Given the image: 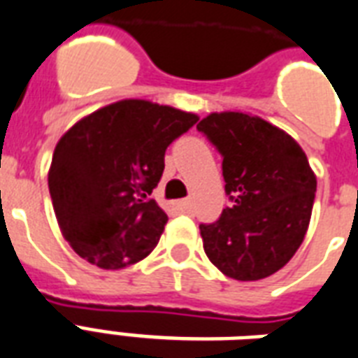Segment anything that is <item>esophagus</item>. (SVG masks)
Masks as SVG:
<instances>
[{
  "mask_svg": "<svg viewBox=\"0 0 358 358\" xmlns=\"http://www.w3.org/2000/svg\"><path fill=\"white\" fill-rule=\"evenodd\" d=\"M172 210L176 213H192L193 210V201L192 199H182V201H174L171 203Z\"/></svg>",
  "mask_w": 358,
  "mask_h": 358,
  "instance_id": "obj_1",
  "label": "esophagus"
}]
</instances>
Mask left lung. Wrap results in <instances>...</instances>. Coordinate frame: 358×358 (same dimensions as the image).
<instances>
[{
    "label": "left lung",
    "instance_id": "8db88e82",
    "mask_svg": "<svg viewBox=\"0 0 358 358\" xmlns=\"http://www.w3.org/2000/svg\"><path fill=\"white\" fill-rule=\"evenodd\" d=\"M224 155L233 205L201 224L208 260L235 280H260L290 262L306 237L317 176L300 144L245 112H214L197 125Z\"/></svg>",
    "mask_w": 358,
    "mask_h": 358
}]
</instances>
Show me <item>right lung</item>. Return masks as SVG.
<instances>
[{"label":"right lung","mask_w":358,"mask_h":358,"mask_svg":"<svg viewBox=\"0 0 358 358\" xmlns=\"http://www.w3.org/2000/svg\"><path fill=\"white\" fill-rule=\"evenodd\" d=\"M199 117L125 98L85 115L60 136L49 192L64 239L100 269H125L157 246L166 214L150 199L172 140Z\"/></svg>","instance_id":"add662e5"}]
</instances>
